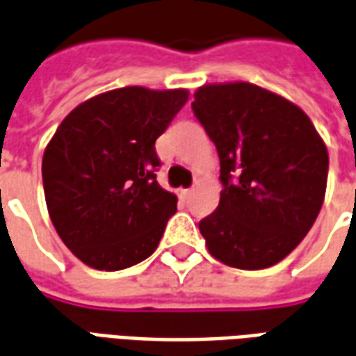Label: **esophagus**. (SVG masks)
Wrapping results in <instances>:
<instances>
[{"label": "esophagus", "mask_w": 356, "mask_h": 356, "mask_svg": "<svg viewBox=\"0 0 356 356\" xmlns=\"http://www.w3.org/2000/svg\"><path fill=\"white\" fill-rule=\"evenodd\" d=\"M191 194H193V188H183V191H181V196H191Z\"/></svg>", "instance_id": "34e87169"}]
</instances>
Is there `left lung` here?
Wrapping results in <instances>:
<instances>
[{
	"mask_svg": "<svg viewBox=\"0 0 356 356\" xmlns=\"http://www.w3.org/2000/svg\"><path fill=\"white\" fill-rule=\"evenodd\" d=\"M194 116L221 163V198L200 221L209 254L244 270L282 261L318 216L328 150L303 110L254 83L204 86Z\"/></svg>",
	"mask_w": 356,
	"mask_h": 356,
	"instance_id": "left-lung-1",
	"label": "left lung"
}]
</instances>
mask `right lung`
Segmentation results:
<instances>
[{
    "mask_svg": "<svg viewBox=\"0 0 356 356\" xmlns=\"http://www.w3.org/2000/svg\"><path fill=\"white\" fill-rule=\"evenodd\" d=\"M188 99L185 89L122 88L68 114L43 152L49 217L78 259L122 270L154 254L175 194L156 181L154 143Z\"/></svg>",
    "mask_w": 356,
    "mask_h": 356,
    "instance_id": "add662e5",
    "label": "right lung"
}]
</instances>
